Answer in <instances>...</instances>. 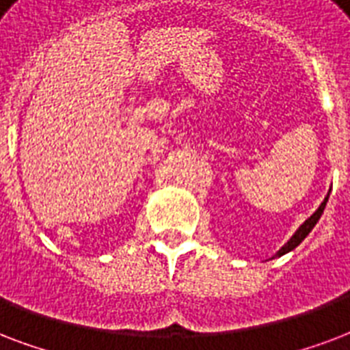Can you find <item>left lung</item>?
<instances>
[{
	"mask_svg": "<svg viewBox=\"0 0 350 350\" xmlns=\"http://www.w3.org/2000/svg\"><path fill=\"white\" fill-rule=\"evenodd\" d=\"M327 200H329V195L325 197V200H323V202H321V206H319L318 210H316V212H314L312 215H310V217H308L307 221H305V223L301 224V226H299V230H297L296 234L292 235L291 241H288V243H286V245L278 252V256H283V254H286V252L294 250V248H296V246L299 245V243H301V241L305 239V237H307L308 234H310V230H312L314 226H316V223H318L319 217H321V213H323L325 204H327Z\"/></svg>",
	"mask_w": 350,
	"mask_h": 350,
	"instance_id": "1",
	"label": "left lung"
}]
</instances>
